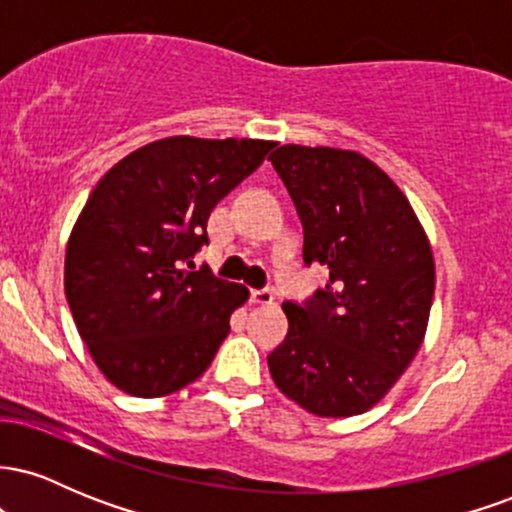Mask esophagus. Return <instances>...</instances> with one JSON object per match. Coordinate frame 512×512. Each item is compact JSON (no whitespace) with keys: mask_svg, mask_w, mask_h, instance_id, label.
<instances>
[{"mask_svg":"<svg viewBox=\"0 0 512 512\" xmlns=\"http://www.w3.org/2000/svg\"><path fill=\"white\" fill-rule=\"evenodd\" d=\"M250 301L255 305H272L274 303V291L272 289H252Z\"/></svg>","mask_w":512,"mask_h":512,"instance_id":"esophagus-1","label":"esophagus"}]
</instances>
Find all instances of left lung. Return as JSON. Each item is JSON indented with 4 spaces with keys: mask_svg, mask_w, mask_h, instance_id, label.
Returning <instances> with one entry per match:
<instances>
[{
    "mask_svg": "<svg viewBox=\"0 0 512 512\" xmlns=\"http://www.w3.org/2000/svg\"><path fill=\"white\" fill-rule=\"evenodd\" d=\"M269 161L301 216L305 264L330 267V284L310 301L281 305L289 334L267 356L269 373L310 414H363L424 342L431 243L404 192L366 156L284 144Z\"/></svg>",
    "mask_w": 512,
    "mask_h": 512,
    "instance_id": "left-lung-1",
    "label": "left lung"
}]
</instances>
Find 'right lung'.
I'll return each instance as SVG.
<instances>
[{
    "label": "right lung",
    "instance_id": "right-lung-1",
    "mask_svg": "<svg viewBox=\"0 0 512 512\" xmlns=\"http://www.w3.org/2000/svg\"><path fill=\"white\" fill-rule=\"evenodd\" d=\"M264 139L168 137L98 180L64 257V293L88 354L117 390L163 397L195 383L250 291L190 272L211 211L274 149Z\"/></svg>",
    "mask_w": 512,
    "mask_h": 512
}]
</instances>
